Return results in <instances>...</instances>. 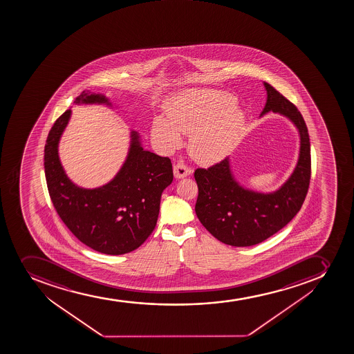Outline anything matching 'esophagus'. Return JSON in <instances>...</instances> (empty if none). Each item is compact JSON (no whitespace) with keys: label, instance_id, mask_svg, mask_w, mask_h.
Instances as JSON below:
<instances>
[{"label":"esophagus","instance_id":"esophagus-1","mask_svg":"<svg viewBox=\"0 0 354 354\" xmlns=\"http://www.w3.org/2000/svg\"><path fill=\"white\" fill-rule=\"evenodd\" d=\"M173 171H174L175 179H183V178H186L192 173V171L187 167L186 165L180 164V162L175 165Z\"/></svg>","mask_w":354,"mask_h":354}]
</instances>
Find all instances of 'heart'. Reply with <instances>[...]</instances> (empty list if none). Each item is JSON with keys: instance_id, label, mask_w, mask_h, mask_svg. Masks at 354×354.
Listing matches in <instances>:
<instances>
[{"instance_id": "1", "label": "heart", "mask_w": 354, "mask_h": 354, "mask_svg": "<svg viewBox=\"0 0 354 354\" xmlns=\"http://www.w3.org/2000/svg\"><path fill=\"white\" fill-rule=\"evenodd\" d=\"M167 119L158 116L152 137L166 151L183 144L181 133H190L188 151L202 165L223 160L238 140L245 123V109L234 95L214 90L185 92L167 109Z\"/></svg>"}]
</instances>
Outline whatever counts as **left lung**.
I'll use <instances>...</instances> for the list:
<instances>
[{
    "label": "left lung",
    "instance_id": "1",
    "mask_svg": "<svg viewBox=\"0 0 354 354\" xmlns=\"http://www.w3.org/2000/svg\"><path fill=\"white\" fill-rule=\"evenodd\" d=\"M266 102L261 116L276 113L290 120L299 133L297 164L285 183L272 192L250 189L235 178L231 158L195 171L198 187L195 211L201 223L225 245L249 247L264 241L288 224L301 209L310 180V142L298 109L263 82Z\"/></svg>",
    "mask_w": 354,
    "mask_h": 354
}]
</instances>
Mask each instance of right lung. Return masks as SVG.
<instances>
[{
    "instance_id": "add662e5",
    "label": "right lung",
    "mask_w": 354,
    "mask_h": 354,
    "mask_svg": "<svg viewBox=\"0 0 354 354\" xmlns=\"http://www.w3.org/2000/svg\"><path fill=\"white\" fill-rule=\"evenodd\" d=\"M74 102L114 107L104 93L88 90ZM71 113L69 109L56 120L46 140L45 174L50 200L66 226L84 245L107 255L133 252L157 225L161 194L173 181L171 160L144 150L140 133L130 130L128 153L114 178L95 188L78 186L68 178L59 156Z\"/></svg>"
}]
</instances>
